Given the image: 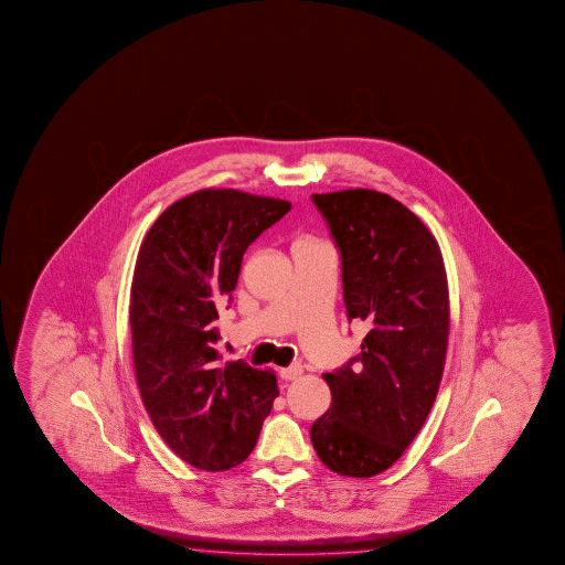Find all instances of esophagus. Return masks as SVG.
<instances>
[{"label": "esophagus", "mask_w": 565, "mask_h": 565, "mask_svg": "<svg viewBox=\"0 0 565 565\" xmlns=\"http://www.w3.org/2000/svg\"><path fill=\"white\" fill-rule=\"evenodd\" d=\"M278 373H280V377H282L285 382H292V380H298V377L302 375V365H288V367H282V370H280Z\"/></svg>", "instance_id": "esophagus-1"}]
</instances>
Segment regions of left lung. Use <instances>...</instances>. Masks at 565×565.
<instances>
[{
  "instance_id": "1",
  "label": "left lung",
  "mask_w": 565,
  "mask_h": 565,
  "mask_svg": "<svg viewBox=\"0 0 565 565\" xmlns=\"http://www.w3.org/2000/svg\"><path fill=\"white\" fill-rule=\"evenodd\" d=\"M312 201L342 257L348 318H362L370 332L354 360L324 373L332 403L310 439L328 469L367 479L402 457L439 392L447 273L437 239L387 193L358 188Z\"/></svg>"
}]
</instances>
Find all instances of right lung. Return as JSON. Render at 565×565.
Instances as JSON below:
<instances>
[{"label":"right lung","mask_w":565,"mask_h":565,"mask_svg":"<svg viewBox=\"0 0 565 565\" xmlns=\"http://www.w3.org/2000/svg\"><path fill=\"white\" fill-rule=\"evenodd\" d=\"M290 203L239 190H200L146 233L130 288L136 382L166 445L201 470L233 469L257 445L278 395L273 372L221 365L220 308L241 260Z\"/></svg>","instance_id":"right-lung-1"}]
</instances>
